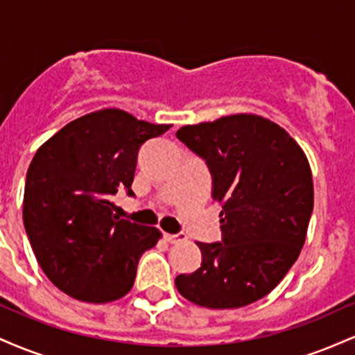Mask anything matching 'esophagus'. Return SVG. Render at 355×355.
<instances>
[{"label":"esophagus","mask_w":355,"mask_h":355,"mask_svg":"<svg viewBox=\"0 0 355 355\" xmlns=\"http://www.w3.org/2000/svg\"><path fill=\"white\" fill-rule=\"evenodd\" d=\"M164 237L168 243H178V242H185L187 240L185 234H164Z\"/></svg>","instance_id":"esophagus-1"}]
</instances>
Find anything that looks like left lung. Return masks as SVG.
Masks as SVG:
<instances>
[{"label": "left lung", "mask_w": 355, "mask_h": 355, "mask_svg": "<svg viewBox=\"0 0 355 355\" xmlns=\"http://www.w3.org/2000/svg\"><path fill=\"white\" fill-rule=\"evenodd\" d=\"M177 137L205 158L222 205L223 242L202 243V267L175 279L207 309H239L266 297L299 259L313 209L311 165L280 125L254 113L185 125Z\"/></svg>", "instance_id": "left-lung-1"}]
</instances>
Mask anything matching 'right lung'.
Here are the masks:
<instances>
[{
    "mask_svg": "<svg viewBox=\"0 0 355 355\" xmlns=\"http://www.w3.org/2000/svg\"><path fill=\"white\" fill-rule=\"evenodd\" d=\"M170 126L103 108L64 125L35 153L23 222L40 267L61 292L108 304L132 291L138 260L162 232L120 218L110 198L120 189L133 195L138 150Z\"/></svg>",
    "mask_w": 355,
    "mask_h": 355,
    "instance_id": "right-lung-1",
    "label": "right lung"
}]
</instances>
